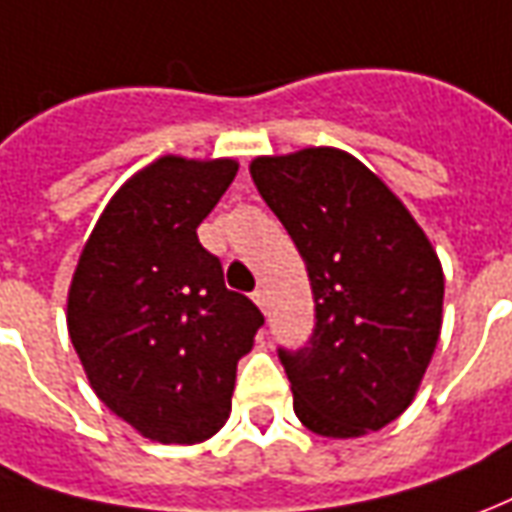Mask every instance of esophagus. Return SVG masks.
Here are the masks:
<instances>
[{"mask_svg":"<svg viewBox=\"0 0 512 512\" xmlns=\"http://www.w3.org/2000/svg\"><path fill=\"white\" fill-rule=\"evenodd\" d=\"M252 299H255V305L260 307V310H266L268 299H266V291H263V288H257V291L252 293Z\"/></svg>","mask_w":512,"mask_h":512,"instance_id":"obj_1","label":"esophagus"}]
</instances>
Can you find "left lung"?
<instances>
[{
    "mask_svg": "<svg viewBox=\"0 0 512 512\" xmlns=\"http://www.w3.org/2000/svg\"><path fill=\"white\" fill-rule=\"evenodd\" d=\"M249 171L316 302L310 341L277 349L296 416L324 438L382 430L413 402L441 335L435 249L385 182L341 149L257 157Z\"/></svg>",
    "mask_w": 512,
    "mask_h": 512,
    "instance_id": "1",
    "label": "left lung"
}]
</instances>
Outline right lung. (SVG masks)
I'll use <instances>...</instances> for the list:
<instances>
[{
    "label": "right lung",
    "instance_id": "add662e5",
    "mask_svg": "<svg viewBox=\"0 0 512 512\" xmlns=\"http://www.w3.org/2000/svg\"><path fill=\"white\" fill-rule=\"evenodd\" d=\"M235 174V160H155L110 199L71 280L69 335L91 388L152 441L224 427L238 360L263 327L196 235Z\"/></svg>",
    "mask_w": 512,
    "mask_h": 512
}]
</instances>
